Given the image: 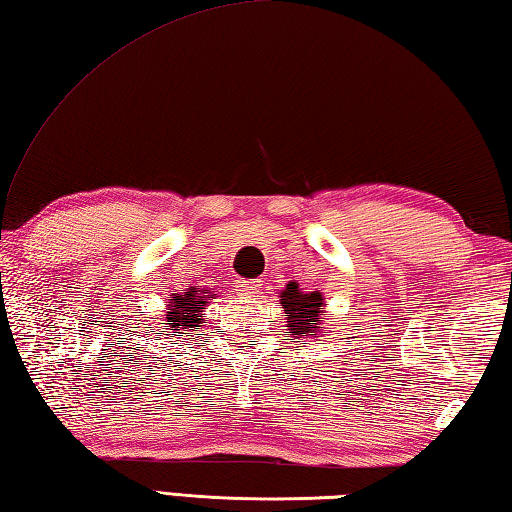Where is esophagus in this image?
<instances>
[{"label": "esophagus", "instance_id": "1", "mask_svg": "<svg viewBox=\"0 0 512 512\" xmlns=\"http://www.w3.org/2000/svg\"><path fill=\"white\" fill-rule=\"evenodd\" d=\"M237 290L242 295H248V297H253L257 290H259V282H253V279H239L237 282Z\"/></svg>", "mask_w": 512, "mask_h": 512}]
</instances>
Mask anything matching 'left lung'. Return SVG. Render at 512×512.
Masks as SVG:
<instances>
[{"instance_id":"8db88e82","label":"left lung","mask_w":512,"mask_h":512,"mask_svg":"<svg viewBox=\"0 0 512 512\" xmlns=\"http://www.w3.org/2000/svg\"><path fill=\"white\" fill-rule=\"evenodd\" d=\"M279 304H282L286 313V326L295 337H310L322 333L324 324V297L322 293H306L299 288L297 282L286 284V288L279 295Z\"/></svg>"}]
</instances>
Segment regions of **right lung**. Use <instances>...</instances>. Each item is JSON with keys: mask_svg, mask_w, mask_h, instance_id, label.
<instances>
[{"mask_svg": "<svg viewBox=\"0 0 512 512\" xmlns=\"http://www.w3.org/2000/svg\"><path fill=\"white\" fill-rule=\"evenodd\" d=\"M208 299H213L210 290L195 286L186 288L184 293H173V297L166 302V317L162 322L164 330H159V335H190V330L204 324V308L208 306Z\"/></svg>", "mask_w": 512, "mask_h": 512, "instance_id": "obj_1", "label": "right lung"}]
</instances>
